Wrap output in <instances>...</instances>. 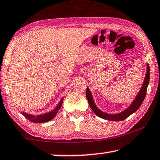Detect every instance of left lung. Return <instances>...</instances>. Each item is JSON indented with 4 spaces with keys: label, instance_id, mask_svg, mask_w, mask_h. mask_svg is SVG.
I'll return each mask as SVG.
<instances>
[{
    "label": "left lung",
    "instance_id": "1",
    "mask_svg": "<svg viewBox=\"0 0 160 160\" xmlns=\"http://www.w3.org/2000/svg\"><path fill=\"white\" fill-rule=\"evenodd\" d=\"M146 70H147L146 74V77H145L143 83H142V86L141 87V88H140V91L138 92V95L136 96L135 99L133 100V102H132V104L129 105V108H127L126 110H124L123 111L117 114L106 113V112H102V110H100L99 108L97 107V105H95L92 94H91L88 87H87L86 97H87V99H88V104L89 105H90L91 110H93V112H94L97 116L100 117V118L105 119V120L114 121H119L124 120V119H126L127 117H129L130 115L137 111L138 108H140V106L142 105V102H143L145 97H146V94L147 87H148V83H149L150 68H149V65H148V63H147Z\"/></svg>",
    "mask_w": 160,
    "mask_h": 160
}]
</instances>
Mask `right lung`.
I'll return each mask as SVG.
<instances>
[{"label": "right lung", "instance_id": "1", "mask_svg": "<svg viewBox=\"0 0 160 160\" xmlns=\"http://www.w3.org/2000/svg\"><path fill=\"white\" fill-rule=\"evenodd\" d=\"M63 99V97L61 99L60 102H59L58 105L55 107L54 110H52V111L49 112H47V113L37 115V116H33V115L26 113V112H22L21 113H22L23 116L28 119V120H29L30 121H32V122H34V123L48 122V121H50V120H52V119L56 116L57 112H58L59 110H60L61 105H62Z\"/></svg>", "mask_w": 160, "mask_h": 160}]
</instances>
